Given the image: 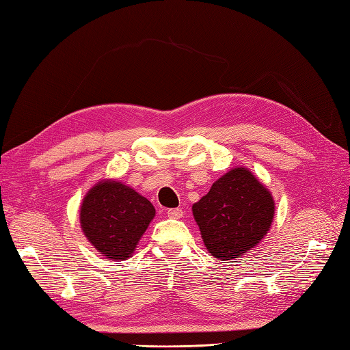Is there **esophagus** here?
<instances>
[{"mask_svg":"<svg viewBox=\"0 0 350 350\" xmlns=\"http://www.w3.org/2000/svg\"><path fill=\"white\" fill-rule=\"evenodd\" d=\"M168 218H173V219H180L183 217V211L182 209H168L167 211Z\"/></svg>","mask_w":350,"mask_h":350,"instance_id":"obj_1","label":"esophagus"}]
</instances>
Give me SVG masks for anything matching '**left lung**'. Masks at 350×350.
Returning a JSON list of instances; mask_svg holds the SVG:
<instances>
[{
    "label": "left lung",
    "mask_w": 350,
    "mask_h": 350,
    "mask_svg": "<svg viewBox=\"0 0 350 350\" xmlns=\"http://www.w3.org/2000/svg\"><path fill=\"white\" fill-rule=\"evenodd\" d=\"M275 203L247 168H233L192 206L207 251L222 262L254 248L269 232Z\"/></svg>",
    "instance_id": "left-lung-1"
}]
</instances>
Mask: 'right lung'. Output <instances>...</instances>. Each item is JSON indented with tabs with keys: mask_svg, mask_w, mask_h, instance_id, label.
I'll use <instances>...</instances> for the list:
<instances>
[{
	"mask_svg": "<svg viewBox=\"0 0 350 350\" xmlns=\"http://www.w3.org/2000/svg\"><path fill=\"white\" fill-rule=\"evenodd\" d=\"M154 217L147 198L114 180L100 182L81 206V228L100 254L109 260H126Z\"/></svg>",
	"mask_w": 350,
	"mask_h": 350,
	"instance_id": "right-lung-1",
	"label": "right lung"
}]
</instances>
